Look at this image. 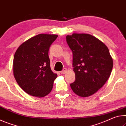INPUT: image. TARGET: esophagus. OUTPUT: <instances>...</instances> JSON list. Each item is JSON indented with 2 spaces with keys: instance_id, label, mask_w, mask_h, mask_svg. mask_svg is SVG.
Here are the masks:
<instances>
[{
  "instance_id": "34e87169",
  "label": "esophagus",
  "mask_w": 126,
  "mask_h": 126,
  "mask_svg": "<svg viewBox=\"0 0 126 126\" xmlns=\"http://www.w3.org/2000/svg\"><path fill=\"white\" fill-rule=\"evenodd\" d=\"M66 71H67V69H66V68H63V70H62L61 71H60V73L61 74H65L66 73Z\"/></svg>"
}]
</instances>
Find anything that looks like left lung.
<instances>
[{
	"mask_svg": "<svg viewBox=\"0 0 126 126\" xmlns=\"http://www.w3.org/2000/svg\"><path fill=\"white\" fill-rule=\"evenodd\" d=\"M73 52L75 81L73 91L81 97H88L98 91L110 77L113 59L106 45L92 35L73 33L66 36Z\"/></svg>",
	"mask_w": 126,
	"mask_h": 126,
	"instance_id": "1",
	"label": "left lung"
}]
</instances>
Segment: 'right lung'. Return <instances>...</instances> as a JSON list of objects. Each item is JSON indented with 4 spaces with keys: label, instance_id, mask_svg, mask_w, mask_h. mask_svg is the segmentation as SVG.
Here are the masks:
<instances>
[{
    "label": "right lung",
    "instance_id": "1",
    "mask_svg": "<svg viewBox=\"0 0 126 126\" xmlns=\"http://www.w3.org/2000/svg\"><path fill=\"white\" fill-rule=\"evenodd\" d=\"M56 34H40L19 46L13 59V74L18 85L27 93L42 98L52 89L57 75L50 67L48 51Z\"/></svg>",
    "mask_w": 126,
    "mask_h": 126
}]
</instances>
